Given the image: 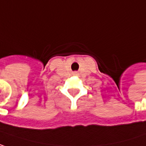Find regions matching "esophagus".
Returning <instances> with one entry per match:
<instances>
[{
    "mask_svg": "<svg viewBox=\"0 0 146 146\" xmlns=\"http://www.w3.org/2000/svg\"><path fill=\"white\" fill-rule=\"evenodd\" d=\"M73 74H75V75H77V74H78V73H77V72H75V73H73Z\"/></svg>",
    "mask_w": 146,
    "mask_h": 146,
    "instance_id": "esophagus-1",
    "label": "esophagus"
}]
</instances>
